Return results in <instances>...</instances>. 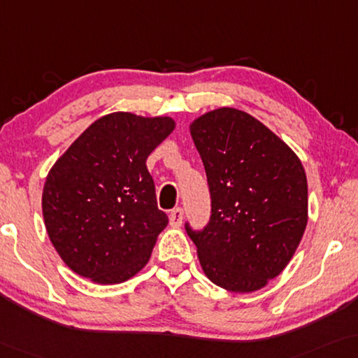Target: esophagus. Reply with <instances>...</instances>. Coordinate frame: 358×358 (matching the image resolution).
<instances>
[{
	"label": "esophagus",
	"mask_w": 358,
	"mask_h": 358,
	"mask_svg": "<svg viewBox=\"0 0 358 358\" xmlns=\"http://www.w3.org/2000/svg\"><path fill=\"white\" fill-rule=\"evenodd\" d=\"M181 224H183V209L175 208L170 213V225L172 227H181Z\"/></svg>",
	"instance_id": "1"
}]
</instances>
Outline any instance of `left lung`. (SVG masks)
I'll return each mask as SVG.
<instances>
[{"instance_id": "8db88e82", "label": "left lung", "mask_w": 358, "mask_h": 358, "mask_svg": "<svg viewBox=\"0 0 358 358\" xmlns=\"http://www.w3.org/2000/svg\"><path fill=\"white\" fill-rule=\"evenodd\" d=\"M189 133L213 201L208 227L186 231L210 282L235 294L263 289L285 269L308 222V183L299 155L259 120L222 107Z\"/></svg>"}]
</instances>
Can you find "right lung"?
<instances>
[{
    "mask_svg": "<svg viewBox=\"0 0 358 358\" xmlns=\"http://www.w3.org/2000/svg\"><path fill=\"white\" fill-rule=\"evenodd\" d=\"M175 127L170 117L108 113L53 164L42 213L48 238L69 269L112 285L148 264L169 217L157 208L145 160Z\"/></svg>",
    "mask_w": 358,
    "mask_h": 358,
    "instance_id": "1",
    "label": "right lung"
}]
</instances>
